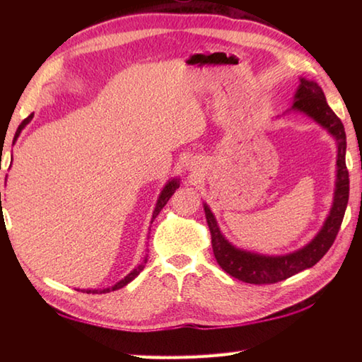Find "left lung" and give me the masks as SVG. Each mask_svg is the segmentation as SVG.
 Returning <instances> with one entry per match:
<instances>
[{
    "label": "left lung",
    "mask_w": 362,
    "mask_h": 362,
    "mask_svg": "<svg viewBox=\"0 0 362 362\" xmlns=\"http://www.w3.org/2000/svg\"><path fill=\"white\" fill-rule=\"evenodd\" d=\"M292 110L302 112L308 115L322 127H325L329 134L336 138L337 143V171H336V189L334 201L329 210L328 218L320 232L305 245L286 255H261L243 249H238L230 244L224 235L221 233L218 227L216 218L213 216L209 205L204 204L206 224L210 227L211 233V245L213 253L218 264L224 271L250 284H271L281 280H286L289 276L296 275L305 269L313 267L317 261L325 255L328 249L332 247L336 235L339 232L345 209L349 204V191L350 180L347 165H345V149H347V138L341 119L336 117V113L329 109L324 91L317 86V82L300 79V86L296 91L294 104Z\"/></svg>",
    "instance_id": "8db88e82"
}]
</instances>
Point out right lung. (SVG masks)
Instances as JSON below:
<instances>
[{"label":"right lung","mask_w":362,"mask_h":362,"mask_svg":"<svg viewBox=\"0 0 362 362\" xmlns=\"http://www.w3.org/2000/svg\"><path fill=\"white\" fill-rule=\"evenodd\" d=\"M33 117H34V113H30L28 118H25V119L21 121V124L18 126L17 132H15L13 141L17 140L21 130L25 129V126H26V124H29L30 119H33ZM179 185H180V183H179V179H173V180H169V182L166 183L163 189H161V193H160V196H158V201H157V205H156V210H153V214H152V221L158 216V213H160V211H161V209H163V206L166 205V202L169 201V197H171V196L174 194V191H175L177 188H179ZM0 206H1V193H0ZM152 221H151V222H152ZM146 263H148V257H144V259H143V263H141V264H138V266L134 269L132 272L127 274V275L124 276V279H122L121 281H118L117 284H113L112 288H105V289H87V291H82V292H87V294H105V292L117 291V289H119V288H122V286H126L127 283L132 281V280L135 279V276L143 271Z\"/></svg>","instance_id":"obj_1"}]
</instances>
